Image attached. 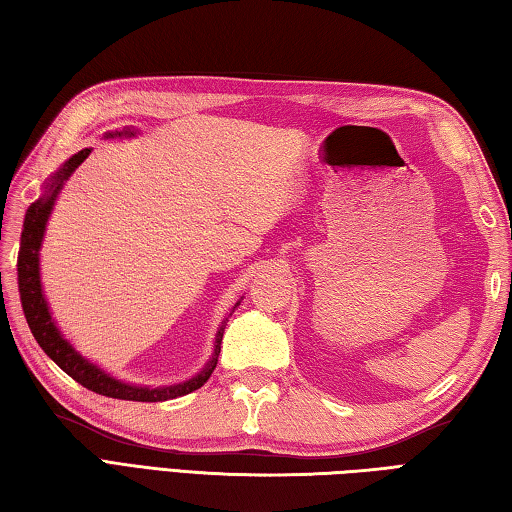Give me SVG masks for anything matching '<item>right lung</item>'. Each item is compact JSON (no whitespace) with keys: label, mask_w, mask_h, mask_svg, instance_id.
I'll return each instance as SVG.
<instances>
[{"label":"right lung","mask_w":512,"mask_h":512,"mask_svg":"<svg viewBox=\"0 0 512 512\" xmlns=\"http://www.w3.org/2000/svg\"><path fill=\"white\" fill-rule=\"evenodd\" d=\"M131 136H136V133L131 129H124V131L106 133L104 138H131ZM89 153L91 149H82L66 160L64 165L57 169L51 178H48V182L44 185V194L26 209L22 243H19V256H17L19 301H22V307H24L26 323L31 327L35 341L40 343L42 350L51 356V359L60 365L66 374L73 376V379L80 385H84V388L102 394V397L122 399V401H147V403L182 397V394H189L202 388L211 376V372H214L218 363V354H220V341H223V332H225V321L216 334L214 356H211L209 363L202 368L200 374H196L194 379H189L185 383L167 385V388H147V385H133V383L113 379L111 374L100 370L98 365L86 361L84 356L80 352H75V347L64 339L62 332L57 330L53 316L48 312V303L40 283V247L44 240L46 223L53 211L57 194H60L62 187L66 185V180L71 178V173L80 167L86 158H89ZM238 305L240 301L236 303V307Z\"/></svg>","instance_id":"1"}]
</instances>
